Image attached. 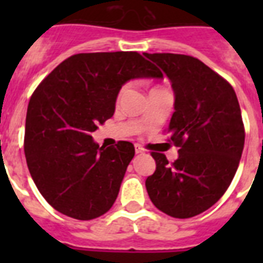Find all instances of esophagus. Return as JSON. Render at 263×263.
<instances>
[{"instance_id": "esophagus-1", "label": "esophagus", "mask_w": 263, "mask_h": 263, "mask_svg": "<svg viewBox=\"0 0 263 263\" xmlns=\"http://www.w3.org/2000/svg\"><path fill=\"white\" fill-rule=\"evenodd\" d=\"M135 153H136V154H143L144 148L140 147L139 144H136V146H135Z\"/></svg>"}]
</instances>
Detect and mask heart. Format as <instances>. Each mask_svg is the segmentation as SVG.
Returning <instances> with one entry per match:
<instances>
[{"instance_id": "b5f03b06", "label": "heart", "mask_w": 263, "mask_h": 263, "mask_svg": "<svg viewBox=\"0 0 263 263\" xmlns=\"http://www.w3.org/2000/svg\"><path fill=\"white\" fill-rule=\"evenodd\" d=\"M124 90H125V87H123V90H121V94H123V92H124Z\"/></svg>"}]
</instances>
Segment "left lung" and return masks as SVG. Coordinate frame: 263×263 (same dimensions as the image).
I'll return each mask as SVG.
<instances>
[{
	"mask_svg": "<svg viewBox=\"0 0 263 263\" xmlns=\"http://www.w3.org/2000/svg\"><path fill=\"white\" fill-rule=\"evenodd\" d=\"M168 76L175 92L169 138L179 157L169 164L153 153L156 172L146 190L157 209L175 218H190L212 208L236 173L245 147V127L236 92L195 57L144 53Z\"/></svg>",
	"mask_w": 263,
	"mask_h": 263,
	"instance_id": "obj_1",
	"label": "left lung"
}]
</instances>
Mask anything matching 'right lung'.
Here are the masks:
<instances>
[{
    "instance_id": "1",
    "label": "right lung",
    "mask_w": 263,
    "mask_h": 263,
    "mask_svg": "<svg viewBox=\"0 0 263 263\" xmlns=\"http://www.w3.org/2000/svg\"><path fill=\"white\" fill-rule=\"evenodd\" d=\"M162 78L136 51L80 53L54 68L31 97L24 153L42 196L57 212L92 220L113 206L134 144L99 147L91 134L110 119L124 84Z\"/></svg>"
}]
</instances>
